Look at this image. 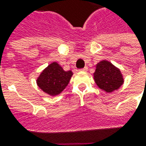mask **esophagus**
<instances>
[{"instance_id": "1", "label": "esophagus", "mask_w": 146, "mask_h": 146, "mask_svg": "<svg viewBox=\"0 0 146 146\" xmlns=\"http://www.w3.org/2000/svg\"><path fill=\"white\" fill-rule=\"evenodd\" d=\"M80 71H87L88 70V66H85L84 68H83V69H80Z\"/></svg>"}]
</instances>
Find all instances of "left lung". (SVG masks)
I'll return each instance as SVG.
<instances>
[{
  "mask_svg": "<svg viewBox=\"0 0 146 146\" xmlns=\"http://www.w3.org/2000/svg\"><path fill=\"white\" fill-rule=\"evenodd\" d=\"M93 77L98 87L106 93L119 89L124 81L120 70L106 60L97 64Z\"/></svg>",
  "mask_w": 146,
  "mask_h": 146,
  "instance_id": "obj_1",
  "label": "left lung"
}]
</instances>
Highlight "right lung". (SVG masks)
<instances>
[{
	"label": "right lung",
	"instance_id": "add662e5",
	"mask_svg": "<svg viewBox=\"0 0 146 146\" xmlns=\"http://www.w3.org/2000/svg\"><path fill=\"white\" fill-rule=\"evenodd\" d=\"M72 75L71 70L65 71L58 62H53L40 73L37 78L36 84L45 93L57 96L67 86Z\"/></svg>",
	"mask_w": 146,
	"mask_h": 146
}]
</instances>
